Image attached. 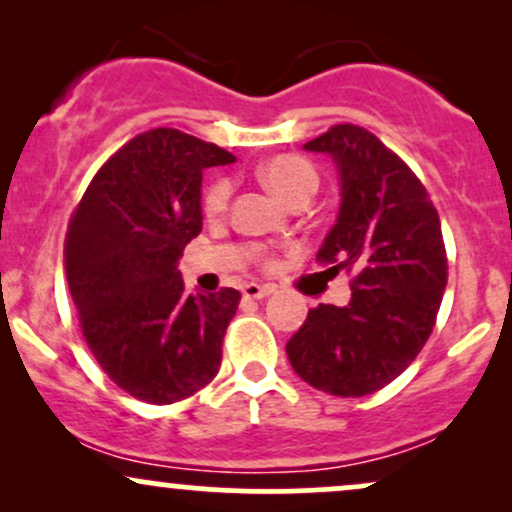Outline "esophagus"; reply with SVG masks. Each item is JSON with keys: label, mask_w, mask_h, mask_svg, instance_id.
<instances>
[{"label": "esophagus", "mask_w": 512, "mask_h": 512, "mask_svg": "<svg viewBox=\"0 0 512 512\" xmlns=\"http://www.w3.org/2000/svg\"><path fill=\"white\" fill-rule=\"evenodd\" d=\"M272 291L274 289L269 284H255V281H252V284H245L243 286V296L245 298H267Z\"/></svg>", "instance_id": "1"}]
</instances>
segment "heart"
I'll use <instances>...</instances> for the list:
<instances>
[{
    "label": "heart",
    "mask_w": 512,
    "mask_h": 512,
    "mask_svg": "<svg viewBox=\"0 0 512 512\" xmlns=\"http://www.w3.org/2000/svg\"><path fill=\"white\" fill-rule=\"evenodd\" d=\"M257 178H260L269 190L274 192L281 202L296 204V202H308L310 197L315 195L317 187H320V173L308 158L296 156V154H281L269 158L257 166ZM233 185L228 178L214 180L207 187L202 199L204 216L211 221L221 219L228 211V204H231ZM264 267H272V257H264Z\"/></svg>",
    "instance_id": "obj_1"
}]
</instances>
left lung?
<instances>
[{
	"instance_id": "obj_1",
	"label": "left lung",
	"mask_w": 512,
	"mask_h": 512,
	"mask_svg": "<svg viewBox=\"0 0 512 512\" xmlns=\"http://www.w3.org/2000/svg\"><path fill=\"white\" fill-rule=\"evenodd\" d=\"M305 149L339 168V219L317 264L351 276V301L310 308L286 354L308 385L363 397L404 373L436 327L448 284L443 231L414 170L368 129L334 125Z\"/></svg>"
}]
</instances>
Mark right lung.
Listing matches in <instances>:
<instances>
[{"instance_id": "right-lung-1", "label": "right lung", "mask_w": 512, "mask_h": 512, "mask_svg": "<svg viewBox=\"0 0 512 512\" xmlns=\"http://www.w3.org/2000/svg\"><path fill=\"white\" fill-rule=\"evenodd\" d=\"M236 156L173 127L137 134L88 182L69 219L64 269L98 366L149 404L216 378L240 293H185L182 250L202 231V170Z\"/></svg>"}]
</instances>
